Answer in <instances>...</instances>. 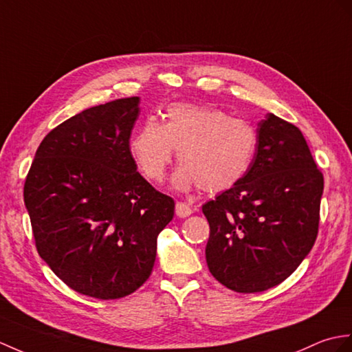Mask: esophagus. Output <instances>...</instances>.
<instances>
[{
    "instance_id": "1",
    "label": "esophagus",
    "mask_w": 352,
    "mask_h": 352,
    "mask_svg": "<svg viewBox=\"0 0 352 352\" xmlns=\"http://www.w3.org/2000/svg\"><path fill=\"white\" fill-rule=\"evenodd\" d=\"M193 213V210L187 206L184 202H177L175 204V214L178 217H187Z\"/></svg>"
}]
</instances>
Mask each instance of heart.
I'll list each match as a JSON object with an SVG mask.
<instances>
[{"instance_id": "b5f03b06", "label": "heart", "mask_w": 352, "mask_h": 352, "mask_svg": "<svg viewBox=\"0 0 352 352\" xmlns=\"http://www.w3.org/2000/svg\"><path fill=\"white\" fill-rule=\"evenodd\" d=\"M256 146L258 135L250 122L192 103L170 104L162 124L148 118L129 139L136 168L153 183L162 182L177 150L182 165L170 184L182 192L195 187L208 193L232 189L246 177Z\"/></svg>"}]
</instances>
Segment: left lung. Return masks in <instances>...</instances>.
Returning <instances> with one entry per match:
<instances>
[{
	"label": "left lung",
	"instance_id": "left-lung-1",
	"mask_svg": "<svg viewBox=\"0 0 352 352\" xmlns=\"http://www.w3.org/2000/svg\"><path fill=\"white\" fill-rule=\"evenodd\" d=\"M246 177L202 206L210 223V273L236 292L283 282L314 248L324 177L306 139L291 122L267 113Z\"/></svg>",
	"mask_w": 352,
	"mask_h": 352
}]
</instances>
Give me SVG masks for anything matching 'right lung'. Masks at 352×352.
I'll list each match as a JSON object with an SVG mask.
<instances>
[{
  "label": "right lung",
  "instance_id": "1",
  "mask_svg": "<svg viewBox=\"0 0 352 352\" xmlns=\"http://www.w3.org/2000/svg\"><path fill=\"white\" fill-rule=\"evenodd\" d=\"M139 97L85 109L49 132L23 186L38 255L79 294L116 300L148 279L174 199L138 173Z\"/></svg>",
  "mask_w": 352,
  "mask_h": 352
}]
</instances>
